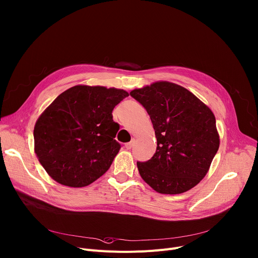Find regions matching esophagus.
Masks as SVG:
<instances>
[{
	"mask_svg": "<svg viewBox=\"0 0 258 258\" xmlns=\"http://www.w3.org/2000/svg\"><path fill=\"white\" fill-rule=\"evenodd\" d=\"M135 142H136V140H135V139H132L131 142H128V143L125 144V148H126V149H131V148L135 145Z\"/></svg>",
	"mask_w": 258,
	"mask_h": 258,
	"instance_id": "1",
	"label": "esophagus"
}]
</instances>
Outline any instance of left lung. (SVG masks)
<instances>
[{
    "label": "left lung",
    "instance_id": "obj_1",
    "mask_svg": "<svg viewBox=\"0 0 258 258\" xmlns=\"http://www.w3.org/2000/svg\"><path fill=\"white\" fill-rule=\"evenodd\" d=\"M130 95L150 116L157 147L145 162H137L142 179L155 191L179 195L207 175L220 144L213 112L191 91L157 81Z\"/></svg>",
    "mask_w": 258,
    "mask_h": 258
}]
</instances>
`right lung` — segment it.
<instances>
[{
  "label": "right lung",
  "mask_w": 258,
  "mask_h": 258,
  "mask_svg": "<svg viewBox=\"0 0 258 258\" xmlns=\"http://www.w3.org/2000/svg\"><path fill=\"white\" fill-rule=\"evenodd\" d=\"M126 97L119 88L76 85L43 111L34 127L35 153L54 181L84 187L108 171L120 149L112 111Z\"/></svg>",
  "instance_id": "obj_1"
}]
</instances>
